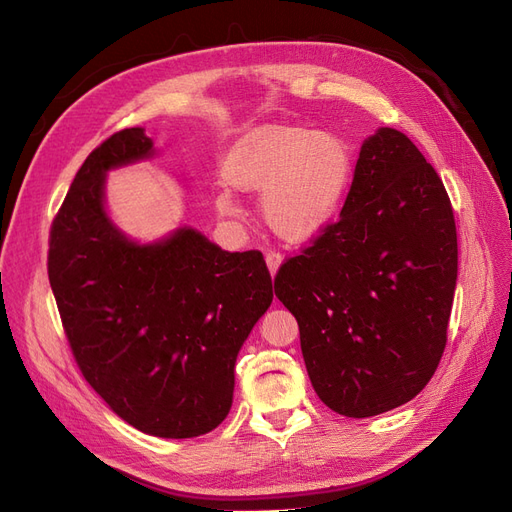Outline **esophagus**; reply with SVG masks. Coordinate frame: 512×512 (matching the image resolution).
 Returning a JSON list of instances; mask_svg holds the SVG:
<instances>
[{"instance_id": "esophagus-1", "label": "esophagus", "mask_w": 512, "mask_h": 512, "mask_svg": "<svg viewBox=\"0 0 512 512\" xmlns=\"http://www.w3.org/2000/svg\"><path fill=\"white\" fill-rule=\"evenodd\" d=\"M265 260H267V267H269V273H271V275L275 277L277 269H280V265H282V256H280V254H275V252H267Z\"/></svg>"}]
</instances>
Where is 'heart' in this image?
Wrapping results in <instances>:
<instances>
[{"mask_svg": "<svg viewBox=\"0 0 512 512\" xmlns=\"http://www.w3.org/2000/svg\"><path fill=\"white\" fill-rule=\"evenodd\" d=\"M224 181L241 192H260V213L277 237L307 241L342 209L354 175V153L342 134L301 126H267L243 136L222 166ZM215 207L235 213L228 190Z\"/></svg>", "mask_w": 512, "mask_h": 512, "instance_id": "obj_1", "label": "heart"}]
</instances>
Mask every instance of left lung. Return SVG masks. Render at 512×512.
<instances>
[{
  "label": "left lung",
  "instance_id": "obj_1",
  "mask_svg": "<svg viewBox=\"0 0 512 512\" xmlns=\"http://www.w3.org/2000/svg\"><path fill=\"white\" fill-rule=\"evenodd\" d=\"M457 230L436 170L393 128L367 136L339 220L286 260L275 297L297 318L314 391L367 418L425 389L446 346Z\"/></svg>",
  "mask_w": 512,
  "mask_h": 512
}]
</instances>
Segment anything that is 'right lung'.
I'll use <instances>...</instances> for the list:
<instances>
[{"instance_id":"obj_1","label":"right lung","mask_w":512,"mask_h":512,"mask_svg":"<svg viewBox=\"0 0 512 512\" xmlns=\"http://www.w3.org/2000/svg\"><path fill=\"white\" fill-rule=\"evenodd\" d=\"M158 149L113 134L76 173L51 228L49 282L76 363L119 418L196 438L230 412L237 354L273 301L262 254L226 252L192 226L141 243L106 209V175Z\"/></svg>"}]
</instances>
